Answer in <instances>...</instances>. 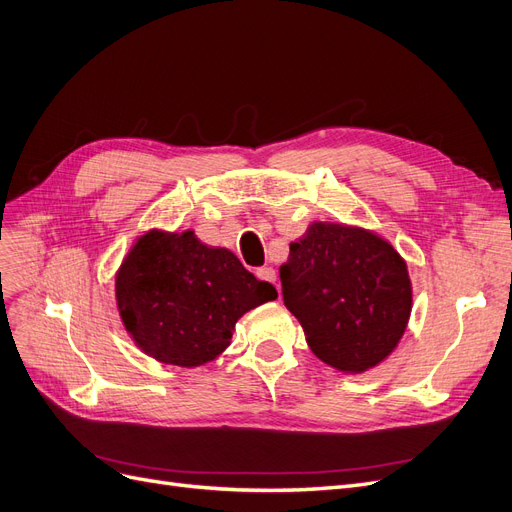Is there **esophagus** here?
Instances as JSON below:
<instances>
[{
	"instance_id": "1",
	"label": "esophagus",
	"mask_w": 512,
	"mask_h": 512,
	"mask_svg": "<svg viewBox=\"0 0 512 512\" xmlns=\"http://www.w3.org/2000/svg\"><path fill=\"white\" fill-rule=\"evenodd\" d=\"M255 276L259 280H266V282H276V272L272 268H257Z\"/></svg>"
}]
</instances>
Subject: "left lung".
Returning <instances> with one entry per match:
<instances>
[{"label": "left lung", "instance_id": "1", "mask_svg": "<svg viewBox=\"0 0 512 512\" xmlns=\"http://www.w3.org/2000/svg\"><path fill=\"white\" fill-rule=\"evenodd\" d=\"M280 268L282 299L310 350L344 373H363L396 348L411 314L407 263L361 227L312 223Z\"/></svg>", "mask_w": 512, "mask_h": 512}]
</instances>
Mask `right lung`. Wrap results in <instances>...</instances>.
Masks as SVG:
<instances>
[{"label":"right lung","instance_id":"1","mask_svg":"<svg viewBox=\"0 0 512 512\" xmlns=\"http://www.w3.org/2000/svg\"><path fill=\"white\" fill-rule=\"evenodd\" d=\"M278 293L227 249L194 232H149L132 246L116 276L122 323L156 361L196 367L227 346L236 320Z\"/></svg>","mask_w":512,"mask_h":512}]
</instances>
